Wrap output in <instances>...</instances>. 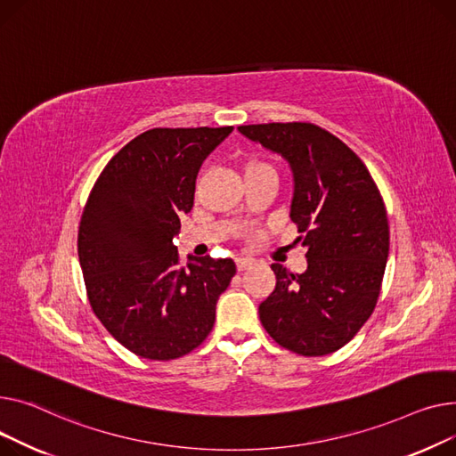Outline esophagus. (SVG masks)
Listing matches in <instances>:
<instances>
[{
    "label": "esophagus",
    "mask_w": 456,
    "mask_h": 456,
    "mask_svg": "<svg viewBox=\"0 0 456 456\" xmlns=\"http://www.w3.org/2000/svg\"><path fill=\"white\" fill-rule=\"evenodd\" d=\"M252 265H254V261L248 259V257H239V259H235V266H237L239 273H243V271L250 269Z\"/></svg>",
    "instance_id": "34e87169"
}]
</instances>
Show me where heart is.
I'll return each mask as SVG.
<instances>
[{
    "instance_id": "1",
    "label": "heart",
    "mask_w": 456,
    "mask_h": 456,
    "mask_svg": "<svg viewBox=\"0 0 456 456\" xmlns=\"http://www.w3.org/2000/svg\"><path fill=\"white\" fill-rule=\"evenodd\" d=\"M257 169H273L269 164L259 162V159H248L247 166H245V173L247 171H257Z\"/></svg>"
}]
</instances>
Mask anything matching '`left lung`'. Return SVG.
Instances as JSON below:
<instances>
[{"label": "left lung", "mask_w": 456, "mask_h": 456, "mask_svg": "<svg viewBox=\"0 0 456 456\" xmlns=\"http://www.w3.org/2000/svg\"><path fill=\"white\" fill-rule=\"evenodd\" d=\"M248 140L285 158L294 178L290 221L307 247V271L273 263L276 289L261 324L287 350L320 357L350 342L376 309L390 232L383 197L362 159L313 123L243 125Z\"/></svg>", "instance_id": "8db88e82"}]
</instances>
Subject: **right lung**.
Returning <instances> with one entry per match:
<instances>
[{"label":"right lung","mask_w":456,"mask_h":456,"mask_svg":"<svg viewBox=\"0 0 456 456\" xmlns=\"http://www.w3.org/2000/svg\"><path fill=\"white\" fill-rule=\"evenodd\" d=\"M232 130L151 128L106 164L86 200L77 247L90 305L140 357L171 361L200 346L235 276L232 259L183 265L173 245L202 162Z\"/></svg>","instance_id":"right-lung-1"}]
</instances>
